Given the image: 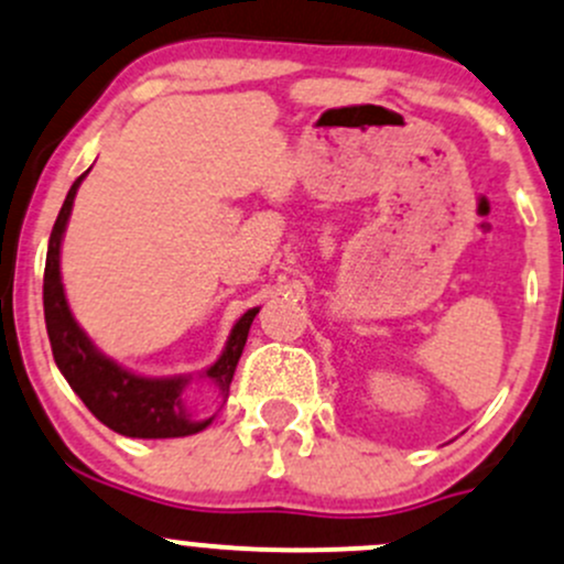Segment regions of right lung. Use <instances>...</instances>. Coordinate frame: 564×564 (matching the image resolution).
Wrapping results in <instances>:
<instances>
[{
  "instance_id": "add662e5",
  "label": "right lung",
  "mask_w": 564,
  "mask_h": 564,
  "mask_svg": "<svg viewBox=\"0 0 564 564\" xmlns=\"http://www.w3.org/2000/svg\"><path fill=\"white\" fill-rule=\"evenodd\" d=\"M86 173H80L73 182V187H69L59 217L54 223V230H51L48 254H45L43 306L45 328H48L56 367L65 375L69 388L78 393L80 402L91 410V415L106 423L108 429H113V432L124 434V437L167 440L189 437V434L203 432L214 421V415L195 417V412L189 410L187 386L193 375L141 377L135 371H127L91 345V339L84 334V328L75 323L73 312H69L59 271V249L62 239H65L69 212H73L75 193H78ZM258 312V306L243 312L239 323L230 330L223 356L200 375L223 393V399L228 397L236 364H239L243 345H247L249 325H252Z\"/></svg>"
}]
</instances>
